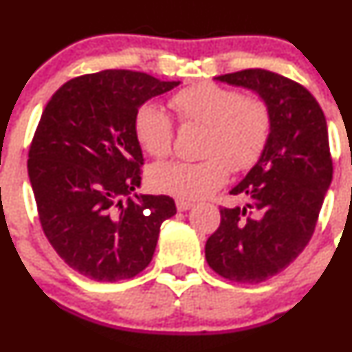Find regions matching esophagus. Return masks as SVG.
<instances>
[{"instance_id":"34e87169","label":"esophagus","mask_w":352,"mask_h":352,"mask_svg":"<svg viewBox=\"0 0 352 352\" xmlns=\"http://www.w3.org/2000/svg\"><path fill=\"white\" fill-rule=\"evenodd\" d=\"M177 209H179V211H187V209H190L192 208V202H189V201H184V199H177Z\"/></svg>"}]
</instances>
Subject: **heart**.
<instances>
[{
  "mask_svg": "<svg viewBox=\"0 0 352 352\" xmlns=\"http://www.w3.org/2000/svg\"><path fill=\"white\" fill-rule=\"evenodd\" d=\"M170 107L182 124L206 126L201 162H170L155 165L150 182L160 192L186 201L208 197L233 172L257 165L269 143L272 117L258 97H243L235 88L216 83H196L172 95ZM134 133L143 150L153 158L170 155L175 126L156 104H144L134 116Z\"/></svg>",
  "mask_w": 352,
  "mask_h": 352,
  "instance_id": "1",
  "label": "heart"
}]
</instances>
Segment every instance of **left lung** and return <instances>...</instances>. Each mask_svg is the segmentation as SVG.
<instances>
[{
    "instance_id": "left-lung-1",
    "label": "left lung",
    "mask_w": 352,
    "mask_h": 352,
    "mask_svg": "<svg viewBox=\"0 0 352 352\" xmlns=\"http://www.w3.org/2000/svg\"><path fill=\"white\" fill-rule=\"evenodd\" d=\"M216 80L255 91L269 105L271 136L257 165L230 190L243 208H221L206 242V261L221 278L257 285L286 269L315 232L332 182L325 116L296 81L267 69H243Z\"/></svg>"
}]
</instances>
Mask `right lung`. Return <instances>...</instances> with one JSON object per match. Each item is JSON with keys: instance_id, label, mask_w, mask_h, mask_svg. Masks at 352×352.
Masks as SVG:
<instances>
[{"instance_id": "1", "label": "right lung", "mask_w": 352, "mask_h": 352, "mask_svg": "<svg viewBox=\"0 0 352 352\" xmlns=\"http://www.w3.org/2000/svg\"><path fill=\"white\" fill-rule=\"evenodd\" d=\"M180 81L105 69L66 81L42 112L28 150L41 226L59 257L100 283L134 278L151 262L168 196H129L141 184L134 116Z\"/></svg>"}]
</instances>
